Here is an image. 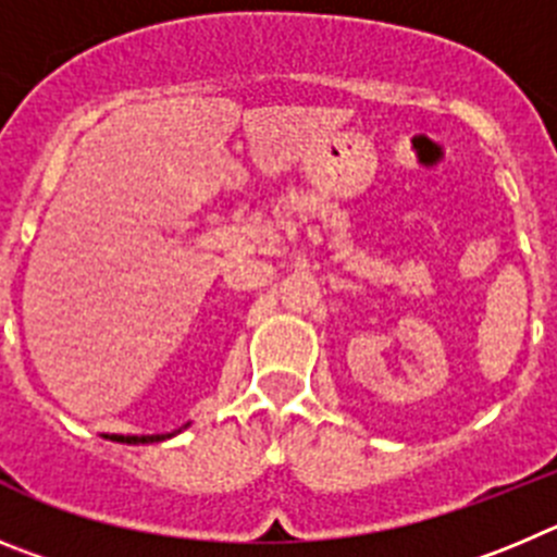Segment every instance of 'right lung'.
Listing matches in <instances>:
<instances>
[{"instance_id": "add662e5", "label": "right lung", "mask_w": 557, "mask_h": 557, "mask_svg": "<svg viewBox=\"0 0 557 557\" xmlns=\"http://www.w3.org/2000/svg\"><path fill=\"white\" fill-rule=\"evenodd\" d=\"M174 433L166 435H110V441H122V444H152V441H166Z\"/></svg>"}]
</instances>
